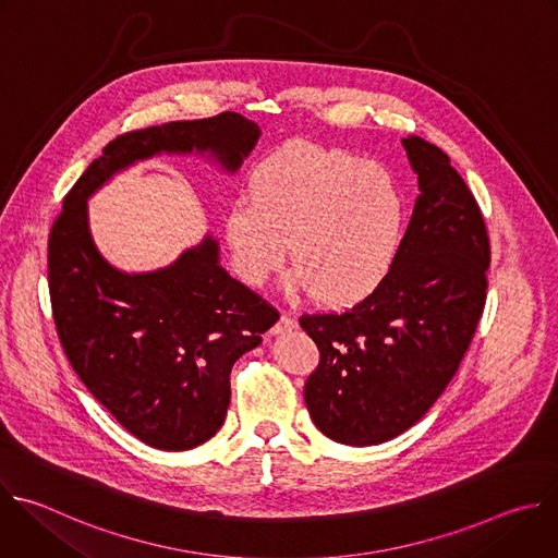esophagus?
I'll return each instance as SVG.
<instances>
[{"mask_svg": "<svg viewBox=\"0 0 558 558\" xmlns=\"http://www.w3.org/2000/svg\"><path fill=\"white\" fill-rule=\"evenodd\" d=\"M293 328H295V319H293V317H289V315H280V319L274 324L271 332H274V335H282V332L293 330Z\"/></svg>", "mask_w": 558, "mask_h": 558, "instance_id": "obj_1", "label": "esophagus"}]
</instances>
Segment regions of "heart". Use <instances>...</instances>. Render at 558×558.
I'll return each instance as SVG.
<instances>
[{
    "label": "heart",
    "instance_id": "heart-1",
    "mask_svg": "<svg viewBox=\"0 0 558 558\" xmlns=\"http://www.w3.org/2000/svg\"><path fill=\"white\" fill-rule=\"evenodd\" d=\"M247 195L228 206L223 239L236 278L263 287L291 263L284 287L324 308H348L390 274L405 230L395 174L345 150L289 142L250 174Z\"/></svg>",
    "mask_w": 558,
    "mask_h": 558
}]
</instances>
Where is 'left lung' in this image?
<instances>
[{
	"label": "left lung",
	"instance_id": "left-lung-1",
	"mask_svg": "<svg viewBox=\"0 0 558 558\" xmlns=\"http://www.w3.org/2000/svg\"><path fill=\"white\" fill-rule=\"evenodd\" d=\"M403 146L421 195L390 274L350 311L300 317L319 350L308 414L350 447L388 442L429 412L486 302L490 245L473 193L438 146L416 135Z\"/></svg>",
	"mask_w": 558,
	"mask_h": 558
}]
</instances>
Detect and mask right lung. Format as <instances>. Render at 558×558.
Masks as SVG:
<instances>
[{
	"label": "right lung",
	"mask_w": 558,
	"mask_h": 558,
	"mask_svg": "<svg viewBox=\"0 0 558 558\" xmlns=\"http://www.w3.org/2000/svg\"><path fill=\"white\" fill-rule=\"evenodd\" d=\"M258 137L260 126L234 111L120 135L65 195L50 232L52 313L72 367L126 432L161 451L195 449L221 429L232 365L278 315L221 267L210 234L168 267L116 269L92 239L87 199L161 153L206 155L236 172Z\"/></svg>",
	"instance_id": "right-lung-1"
}]
</instances>
